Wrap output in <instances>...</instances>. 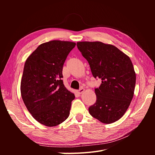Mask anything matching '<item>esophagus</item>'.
I'll return each instance as SVG.
<instances>
[{
  "label": "esophagus",
  "instance_id": "1",
  "mask_svg": "<svg viewBox=\"0 0 155 155\" xmlns=\"http://www.w3.org/2000/svg\"><path fill=\"white\" fill-rule=\"evenodd\" d=\"M84 91H85V88H81L79 89V90H78V92L79 94H82Z\"/></svg>",
  "mask_w": 155,
  "mask_h": 155
}]
</instances>
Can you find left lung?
Listing matches in <instances>:
<instances>
[{"instance_id": "8db88e82", "label": "left lung", "mask_w": 155, "mask_h": 155, "mask_svg": "<svg viewBox=\"0 0 155 155\" xmlns=\"http://www.w3.org/2000/svg\"><path fill=\"white\" fill-rule=\"evenodd\" d=\"M77 46L94 78L101 80L89 113L102 123H113L124 116L133 97L136 74L131 60L116 46L101 42H78Z\"/></svg>"}]
</instances>
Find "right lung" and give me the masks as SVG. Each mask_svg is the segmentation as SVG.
<instances>
[{
	"mask_svg": "<svg viewBox=\"0 0 155 155\" xmlns=\"http://www.w3.org/2000/svg\"><path fill=\"white\" fill-rule=\"evenodd\" d=\"M76 46L69 41H51L40 45L26 59L21 83L22 100L40 124L56 126L70 114L75 96L64 87L63 67Z\"/></svg>",
	"mask_w": 155,
	"mask_h": 155,
	"instance_id": "obj_1",
	"label": "right lung"
}]
</instances>
